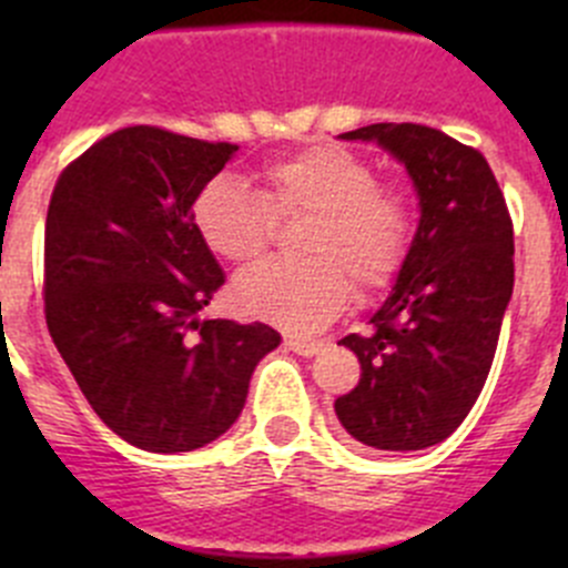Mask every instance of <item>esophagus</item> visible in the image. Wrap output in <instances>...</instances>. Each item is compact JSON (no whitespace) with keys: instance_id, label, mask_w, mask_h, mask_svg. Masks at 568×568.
<instances>
[{"instance_id":"1","label":"esophagus","mask_w":568,"mask_h":568,"mask_svg":"<svg viewBox=\"0 0 568 568\" xmlns=\"http://www.w3.org/2000/svg\"><path fill=\"white\" fill-rule=\"evenodd\" d=\"M285 346H288L291 352L300 354V357H313V354L321 352V346H324V343H321V341H300V337H285Z\"/></svg>"}]
</instances>
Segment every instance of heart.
Listing matches in <instances>:
<instances>
[{
	"label": "heart",
	"instance_id": "b5f03b06",
	"mask_svg": "<svg viewBox=\"0 0 568 568\" xmlns=\"http://www.w3.org/2000/svg\"><path fill=\"white\" fill-rule=\"evenodd\" d=\"M261 194L244 183L211 178L192 200L200 242L227 263H252L268 250L274 220H307L302 261H263L233 285L250 316L288 332L329 324L359 294L390 285L409 257L417 211L409 194L382 183L379 170L346 148L316 145L261 170Z\"/></svg>",
	"mask_w": 568,
	"mask_h": 568
}]
</instances>
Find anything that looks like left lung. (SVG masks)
Segmentation results:
<instances>
[{
  "mask_svg": "<svg viewBox=\"0 0 568 568\" xmlns=\"http://www.w3.org/2000/svg\"><path fill=\"white\" fill-rule=\"evenodd\" d=\"M343 140H376L420 197V227L371 332L341 346L359 382L335 400L365 448L420 450L448 439L478 400L514 291V222L484 153L420 123H374Z\"/></svg>",
  "mask_w": 568,
  "mask_h": 568,
  "instance_id": "left-lung-1",
  "label": "left lung"
}]
</instances>
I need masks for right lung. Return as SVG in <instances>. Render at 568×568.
Here are the masks:
<instances>
[{"label": "right lung", "mask_w": 568, "mask_h": 568, "mask_svg": "<svg viewBox=\"0 0 568 568\" xmlns=\"http://www.w3.org/2000/svg\"><path fill=\"white\" fill-rule=\"evenodd\" d=\"M231 142L129 125L54 183L45 214V326L79 390L118 437L151 454L209 445L236 423L272 326L197 313L225 285L192 200Z\"/></svg>", "instance_id": "add662e5"}]
</instances>
